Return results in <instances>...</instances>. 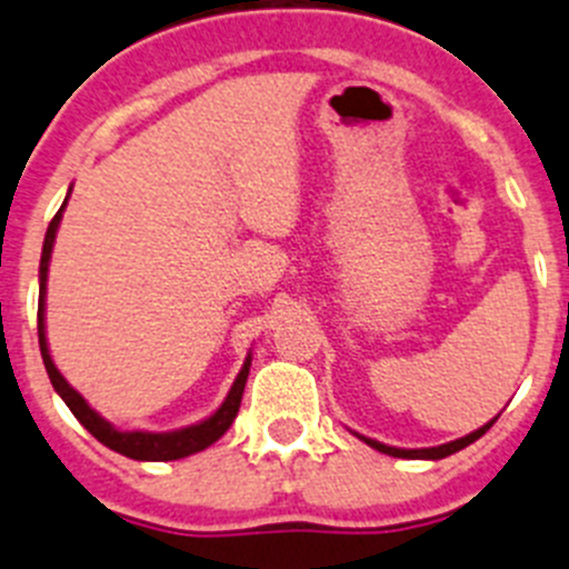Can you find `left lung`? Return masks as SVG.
I'll use <instances>...</instances> for the list:
<instances>
[{"label":"left lung","instance_id":"left-lung-1","mask_svg":"<svg viewBox=\"0 0 569 569\" xmlns=\"http://www.w3.org/2000/svg\"><path fill=\"white\" fill-rule=\"evenodd\" d=\"M491 425H495V419H491L489 425L480 427V430H475V432H469V436L458 438V441L441 443V447H430V450H397V447H386V443L371 441V438H362V436H360V438H362V441H366V443H369V447H375V450L386 452V456H393V458H410V461H421V458H427V461H438V458L452 456V452L463 450V447H469V443H472V441H478V438L483 436V432L489 430Z\"/></svg>","mask_w":569,"mask_h":569}]
</instances>
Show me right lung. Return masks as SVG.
<instances>
[{
    "instance_id": "right-lung-1",
    "label": "right lung",
    "mask_w": 569,
    "mask_h": 569,
    "mask_svg": "<svg viewBox=\"0 0 569 569\" xmlns=\"http://www.w3.org/2000/svg\"><path fill=\"white\" fill-rule=\"evenodd\" d=\"M63 207H67V200H63ZM63 207L58 209V214L52 218L50 229H47L44 237V251H41V288H38V346H41V357H44V369L50 375L52 388L61 393L63 402L69 405V410L74 413V419L91 432L100 443H106L108 450L119 452V456H128L133 461H178V458H187L192 452L207 450L209 443L218 441L226 430L231 427V421L237 419V410H240L242 402V391H246V380H248V366H251V357L246 360L242 371L237 375L234 386H231L229 397L226 402L209 416L207 421H200V425L183 427V430L176 432H119L108 425L106 419L94 413L89 408L83 397H80L74 388H69V382L63 380L61 371L56 369V362H52L50 349H47V338H44V296H47V270H50V253H52V242H56V231L58 223H61Z\"/></svg>"
}]
</instances>
